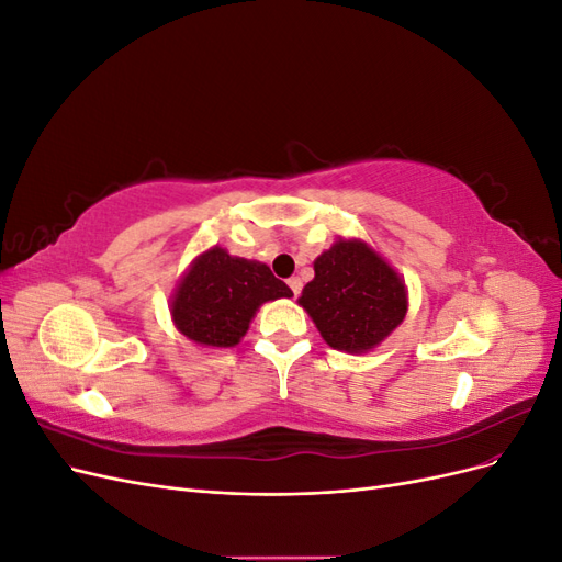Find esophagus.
<instances>
[{"instance_id":"esophagus-1","label":"esophagus","mask_w":562,"mask_h":562,"mask_svg":"<svg viewBox=\"0 0 562 562\" xmlns=\"http://www.w3.org/2000/svg\"><path fill=\"white\" fill-rule=\"evenodd\" d=\"M288 285H291V291H293V295L297 297V295H300V291H302V281H300L297 277H293V279H288Z\"/></svg>"}]
</instances>
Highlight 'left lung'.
<instances>
[{"instance_id": "left-lung-1", "label": "left lung", "mask_w": 562, "mask_h": 562, "mask_svg": "<svg viewBox=\"0 0 562 562\" xmlns=\"http://www.w3.org/2000/svg\"><path fill=\"white\" fill-rule=\"evenodd\" d=\"M297 304L328 347L368 353L403 323L407 285L370 244L339 236L314 260V279Z\"/></svg>"}]
</instances>
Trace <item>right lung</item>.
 <instances>
[{
    "instance_id": "obj_1",
    "label": "right lung",
    "mask_w": 562,
    "mask_h": 562,
    "mask_svg": "<svg viewBox=\"0 0 562 562\" xmlns=\"http://www.w3.org/2000/svg\"><path fill=\"white\" fill-rule=\"evenodd\" d=\"M293 297L265 262L229 255L213 246L184 269L171 295L173 326L206 349H229L241 342L265 302Z\"/></svg>"
}]
</instances>
